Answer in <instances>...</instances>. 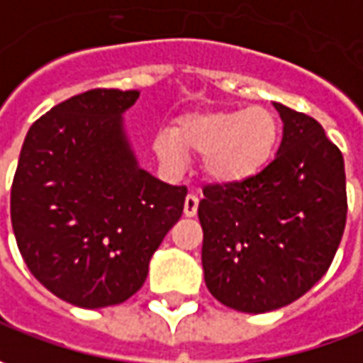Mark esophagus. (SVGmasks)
Returning a JSON list of instances; mask_svg holds the SVG:
<instances>
[{
    "label": "esophagus",
    "instance_id": "obj_1",
    "mask_svg": "<svg viewBox=\"0 0 363 363\" xmlns=\"http://www.w3.org/2000/svg\"><path fill=\"white\" fill-rule=\"evenodd\" d=\"M197 197L194 196V194H189V196L186 197V201H184V215L186 217H194V215L197 213Z\"/></svg>",
    "mask_w": 363,
    "mask_h": 363
}]
</instances>
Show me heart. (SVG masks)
Wrapping results in <instances>:
<instances>
[{"mask_svg": "<svg viewBox=\"0 0 363 363\" xmlns=\"http://www.w3.org/2000/svg\"><path fill=\"white\" fill-rule=\"evenodd\" d=\"M281 142V124L269 108L197 110L160 130L154 152L164 166L179 169L187 154H203V176L215 186H241L262 174Z\"/></svg>", "mask_w": 363, "mask_h": 363, "instance_id": "b5f03b06", "label": "heart"}]
</instances>
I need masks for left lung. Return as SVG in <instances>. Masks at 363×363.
<instances>
[{
    "label": "left lung",
    "mask_w": 363,
    "mask_h": 363,
    "mask_svg": "<svg viewBox=\"0 0 363 363\" xmlns=\"http://www.w3.org/2000/svg\"><path fill=\"white\" fill-rule=\"evenodd\" d=\"M279 152L241 186L203 189L201 264L217 301L247 314L277 311L326 274L346 227L344 157L318 122L272 102Z\"/></svg>",
    "instance_id": "obj_1"
}]
</instances>
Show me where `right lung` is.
<instances>
[{
  "label": "right lung",
  "instance_id": "add662e5",
  "mask_svg": "<svg viewBox=\"0 0 363 363\" xmlns=\"http://www.w3.org/2000/svg\"><path fill=\"white\" fill-rule=\"evenodd\" d=\"M140 91L96 89L52 106L25 136L11 225L25 264L81 308L128 301L184 213L187 189L140 167L124 112Z\"/></svg>",
  "mask_w": 363,
  "mask_h": 363
}]
</instances>
